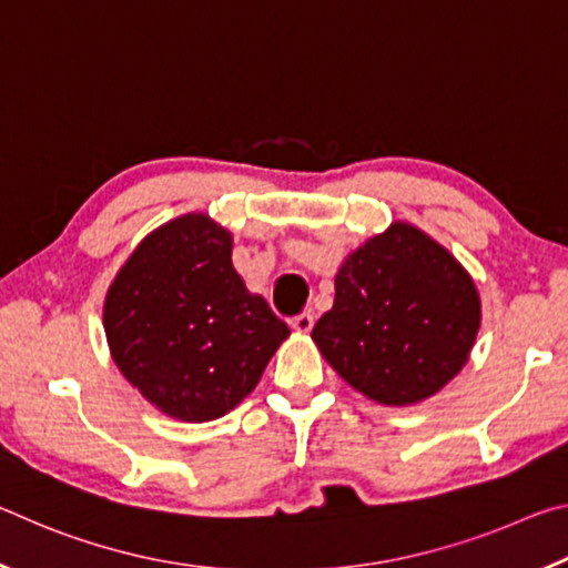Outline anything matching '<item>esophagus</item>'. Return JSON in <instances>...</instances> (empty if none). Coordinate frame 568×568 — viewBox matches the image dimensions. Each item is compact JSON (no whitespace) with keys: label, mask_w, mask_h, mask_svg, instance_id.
I'll use <instances>...</instances> for the list:
<instances>
[{"label":"esophagus","mask_w":568,"mask_h":568,"mask_svg":"<svg viewBox=\"0 0 568 568\" xmlns=\"http://www.w3.org/2000/svg\"><path fill=\"white\" fill-rule=\"evenodd\" d=\"M291 328L295 331V333H311L313 331V315L311 313H301V315H295V318L291 321Z\"/></svg>","instance_id":"obj_1"}]
</instances>
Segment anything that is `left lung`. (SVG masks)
<instances>
[{
	"label": "left lung",
	"mask_w": 568,
	"mask_h": 568,
	"mask_svg": "<svg viewBox=\"0 0 568 568\" xmlns=\"http://www.w3.org/2000/svg\"><path fill=\"white\" fill-rule=\"evenodd\" d=\"M480 328L474 277L420 227L396 220L348 253L313 343L381 406H413L454 381Z\"/></svg>",
	"instance_id": "1"
}]
</instances>
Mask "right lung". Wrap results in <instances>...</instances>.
<instances>
[{"instance_id":"1","label":"right lung","mask_w":568,"mask_h":568,"mask_svg":"<svg viewBox=\"0 0 568 568\" xmlns=\"http://www.w3.org/2000/svg\"><path fill=\"white\" fill-rule=\"evenodd\" d=\"M110 355L160 413L205 423L233 410L291 335L233 267V233L207 213L140 240L102 307Z\"/></svg>"}]
</instances>
